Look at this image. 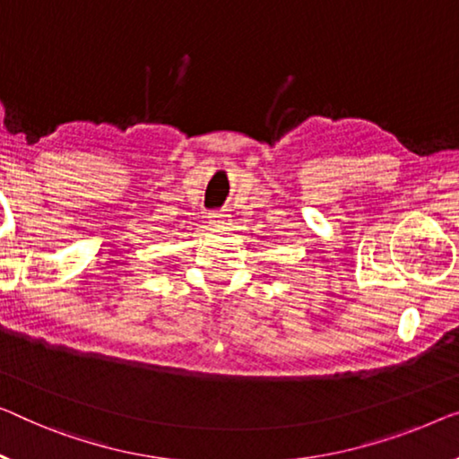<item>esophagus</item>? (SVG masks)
<instances>
[{"label": "esophagus", "instance_id": "esophagus-1", "mask_svg": "<svg viewBox=\"0 0 459 459\" xmlns=\"http://www.w3.org/2000/svg\"><path fill=\"white\" fill-rule=\"evenodd\" d=\"M210 222L214 224V227H227V224H229V214H224V212H212Z\"/></svg>", "mask_w": 459, "mask_h": 459}]
</instances>
